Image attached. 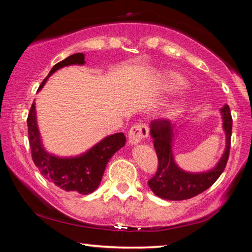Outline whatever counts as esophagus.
I'll list each match as a JSON object with an SVG mask.
<instances>
[{
	"mask_svg": "<svg viewBox=\"0 0 252 252\" xmlns=\"http://www.w3.org/2000/svg\"><path fill=\"white\" fill-rule=\"evenodd\" d=\"M148 133H149L148 127L144 125L133 126L130 129L129 136H127L129 144H131V146H136V144L141 142L144 138H147Z\"/></svg>",
	"mask_w": 252,
	"mask_h": 252,
	"instance_id": "1",
	"label": "esophagus"
}]
</instances>
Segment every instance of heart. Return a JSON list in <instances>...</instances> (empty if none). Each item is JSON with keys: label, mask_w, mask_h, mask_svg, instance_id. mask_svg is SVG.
<instances>
[{"label": "heart", "mask_w": 252, "mask_h": 252, "mask_svg": "<svg viewBox=\"0 0 252 252\" xmlns=\"http://www.w3.org/2000/svg\"><path fill=\"white\" fill-rule=\"evenodd\" d=\"M159 81L167 91H178L187 87V81L183 79L181 75L173 73V72H167V73L160 74ZM181 111H182V106L176 105L174 108L171 109V113L177 114V113H180Z\"/></svg>", "instance_id": "1"}]
</instances>
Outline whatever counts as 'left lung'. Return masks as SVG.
I'll list each match as a JSON object with an SVG mask.
<instances>
[{"label": "left lung", "mask_w": 252, "mask_h": 252, "mask_svg": "<svg viewBox=\"0 0 252 252\" xmlns=\"http://www.w3.org/2000/svg\"><path fill=\"white\" fill-rule=\"evenodd\" d=\"M220 114L225 136L224 150L215 167L201 172L186 171L178 165L173 153L174 141L179 132L178 127L169 121L151 123L150 135L159 160L156 176L148 182L153 193L162 199L180 201L195 197L217 181L227 164L232 131L231 112L227 104L220 109Z\"/></svg>", "instance_id": "obj_1"}]
</instances>
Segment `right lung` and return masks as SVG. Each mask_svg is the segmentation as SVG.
<instances>
[{"label":"right lung","instance_id":"add662e5","mask_svg":"<svg viewBox=\"0 0 252 252\" xmlns=\"http://www.w3.org/2000/svg\"><path fill=\"white\" fill-rule=\"evenodd\" d=\"M84 53H74L55 64L41 83L39 90L54 72L70 65H84ZM28 134L34 164L46 180L54 183L59 189L80 194L92 193L99 188L108 162L114 153L126 144L123 133L105 136L94 146L78 156L61 157L46 150L37 126L35 101H33L28 117Z\"/></svg>","mask_w":252,"mask_h":252}]
</instances>
